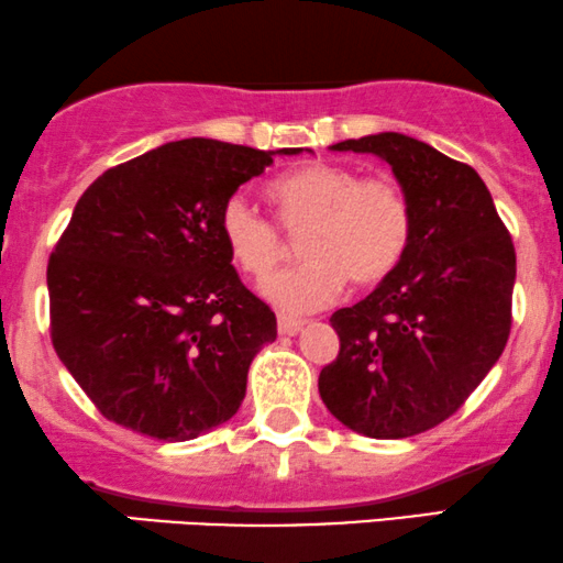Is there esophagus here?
I'll return each mask as SVG.
<instances>
[{
	"mask_svg": "<svg viewBox=\"0 0 563 563\" xmlns=\"http://www.w3.org/2000/svg\"><path fill=\"white\" fill-rule=\"evenodd\" d=\"M302 329V319L295 316H279V334H297Z\"/></svg>",
	"mask_w": 563,
	"mask_h": 563,
	"instance_id": "34e87169",
	"label": "esophagus"
}]
</instances>
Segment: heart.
Segmentation results:
<instances>
[{
    "label": "heart",
    "instance_id": "heart-1",
    "mask_svg": "<svg viewBox=\"0 0 563 563\" xmlns=\"http://www.w3.org/2000/svg\"><path fill=\"white\" fill-rule=\"evenodd\" d=\"M271 202L306 261L276 271L263 295L284 313L332 306L347 279L374 287L398 271L411 247L413 210L398 181L366 176L350 165L310 163L271 181ZM221 236L231 261L250 276H266L287 253V234L247 197L231 195L221 208Z\"/></svg>",
    "mask_w": 563,
    "mask_h": 563
}]
</instances>
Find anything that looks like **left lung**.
<instances>
[{
    "mask_svg": "<svg viewBox=\"0 0 563 563\" xmlns=\"http://www.w3.org/2000/svg\"><path fill=\"white\" fill-rule=\"evenodd\" d=\"M332 150L393 165L411 200L413 236L389 279L332 313L340 353L321 368L319 393L353 432L413 438L459 411L504 353L517 253L472 165L395 131Z\"/></svg>",
    "mask_w": 563,
    "mask_h": 563,
    "instance_id": "8db88e82",
    "label": "left lung"
}]
</instances>
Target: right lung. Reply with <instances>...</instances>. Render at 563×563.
I'll list each match as a JSON object with an SVG mask.
<instances>
[{
  "mask_svg": "<svg viewBox=\"0 0 563 563\" xmlns=\"http://www.w3.org/2000/svg\"><path fill=\"white\" fill-rule=\"evenodd\" d=\"M276 152L168 142L104 170L76 202L46 266L49 334L108 421L184 442L240 411L276 316L231 266L221 208Z\"/></svg>",
  "mask_w": 563,
  "mask_h": 563,
  "instance_id": "1",
  "label": "right lung"
}]
</instances>
